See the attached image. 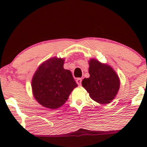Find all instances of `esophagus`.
Returning <instances> with one entry per match:
<instances>
[{"instance_id": "1", "label": "esophagus", "mask_w": 147, "mask_h": 147, "mask_svg": "<svg viewBox=\"0 0 147 147\" xmlns=\"http://www.w3.org/2000/svg\"><path fill=\"white\" fill-rule=\"evenodd\" d=\"M82 78H78V79H77L76 82H77V84H78L79 86H81L82 85Z\"/></svg>"}]
</instances>
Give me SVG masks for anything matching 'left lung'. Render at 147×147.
<instances>
[{
    "mask_svg": "<svg viewBox=\"0 0 147 147\" xmlns=\"http://www.w3.org/2000/svg\"><path fill=\"white\" fill-rule=\"evenodd\" d=\"M88 64L90 77L83 79L82 86L94 101L101 104H109L119 89L120 80L117 74L110 65L95 59H90Z\"/></svg>",
    "mask_w": 147,
    "mask_h": 147,
    "instance_id": "left-lung-1",
    "label": "left lung"
}]
</instances>
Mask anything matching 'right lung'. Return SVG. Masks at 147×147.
<instances>
[{
	"mask_svg": "<svg viewBox=\"0 0 147 147\" xmlns=\"http://www.w3.org/2000/svg\"><path fill=\"white\" fill-rule=\"evenodd\" d=\"M65 59L52 57L42 63L34 74L32 89L34 99L43 107L63 106L77 84L71 72L63 68Z\"/></svg>",
	"mask_w": 147,
	"mask_h": 147,
	"instance_id": "obj_1",
	"label": "right lung"
}]
</instances>
